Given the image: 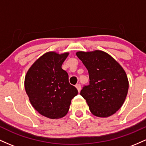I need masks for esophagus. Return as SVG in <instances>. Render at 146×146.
<instances>
[{
    "label": "esophagus",
    "instance_id": "esophagus-1",
    "mask_svg": "<svg viewBox=\"0 0 146 146\" xmlns=\"http://www.w3.org/2000/svg\"><path fill=\"white\" fill-rule=\"evenodd\" d=\"M76 89L78 90V92L81 91V85H80V84H76Z\"/></svg>",
    "mask_w": 146,
    "mask_h": 146
}]
</instances>
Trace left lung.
I'll use <instances>...</instances> for the list:
<instances>
[{
  "instance_id": "8db88e82",
  "label": "left lung",
  "mask_w": 146,
  "mask_h": 146,
  "mask_svg": "<svg viewBox=\"0 0 146 146\" xmlns=\"http://www.w3.org/2000/svg\"><path fill=\"white\" fill-rule=\"evenodd\" d=\"M88 70L90 84L80 94L96 117H108L119 110L128 91L127 75L116 60L101 50L76 52Z\"/></svg>"
}]
</instances>
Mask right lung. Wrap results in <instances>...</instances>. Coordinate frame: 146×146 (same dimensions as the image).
<instances>
[{
    "label": "right lung",
    "mask_w": 146,
    "mask_h": 146,
    "mask_svg": "<svg viewBox=\"0 0 146 146\" xmlns=\"http://www.w3.org/2000/svg\"><path fill=\"white\" fill-rule=\"evenodd\" d=\"M68 52L44 54L30 67L25 78L29 101L39 114L50 119L63 117L78 90L69 83L68 74L61 66Z\"/></svg>",
    "instance_id": "right-lung-1"
}]
</instances>
